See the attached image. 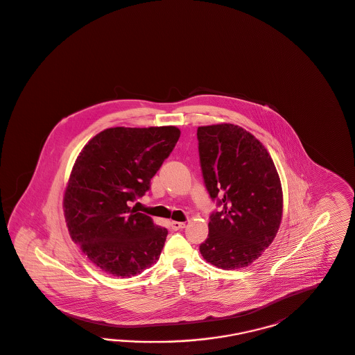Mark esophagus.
Here are the masks:
<instances>
[{
  "mask_svg": "<svg viewBox=\"0 0 355 355\" xmlns=\"http://www.w3.org/2000/svg\"><path fill=\"white\" fill-rule=\"evenodd\" d=\"M171 225L173 231H178V230H182V228H184V225H186V224H184V221H171Z\"/></svg>",
  "mask_w": 355,
  "mask_h": 355,
  "instance_id": "34e87169",
  "label": "esophagus"
}]
</instances>
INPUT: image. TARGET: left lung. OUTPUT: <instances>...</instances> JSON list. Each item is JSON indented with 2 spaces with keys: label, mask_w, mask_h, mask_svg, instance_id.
<instances>
[{
  "label": "left lung",
  "mask_w": 355,
  "mask_h": 355,
  "mask_svg": "<svg viewBox=\"0 0 355 355\" xmlns=\"http://www.w3.org/2000/svg\"><path fill=\"white\" fill-rule=\"evenodd\" d=\"M198 149L214 211L203 258L224 270L256 261L279 230L283 212L281 180L269 152L253 135L231 123L198 127Z\"/></svg>",
  "instance_id": "obj_1"
}]
</instances>
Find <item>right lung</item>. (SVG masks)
Segmentation results:
<instances>
[{
	"label": "right lung",
	"mask_w": 355,
	"mask_h": 355,
	"mask_svg": "<svg viewBox=\"0 0 355 355\" xmlns=\"http://www.w3.org/2000/svg\"><path fill=\"white\" fill-rule=\"evenodd\" d=\"M180 135L174 125L107 128L76 159L64 215L72 240L99 269L125 278L159 259L168 230L130 205L150 189Z\"/></svg>",
	"instance_id": "obj_1"
}]
</instances>
